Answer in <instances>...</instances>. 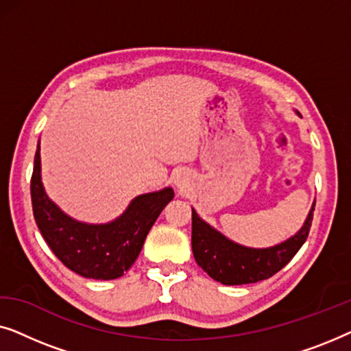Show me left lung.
<instances>
[{
  "mask_svg": "<svg viewBox=\"0 0 351 351\" xmlns=\"http://www.w3.org/2000/svg\"><path fill=\"white\" fill-rule=\"evenodd\" d=\"M313 210L315 203L304 227L287 241L267 249H252L230 241L191 209V249L195 261L213 280L227 286L267 280L286 267L306 241Z\"/></svg>",
  "mask_w": 351,
  "mask_h": 351,
  "instance_id": "8db88e82",
  "label": "left lung"
}]
</instances>
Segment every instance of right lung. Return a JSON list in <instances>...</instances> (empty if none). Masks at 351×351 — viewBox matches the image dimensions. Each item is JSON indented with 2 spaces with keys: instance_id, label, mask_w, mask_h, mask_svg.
<instances>
[{
  "instance_id": "obj_1",
  "label": "right lung",
  "mask_w": 351,
  "mask_h": 351,
  "mask_svg": "<svg viewBox=\"0 0 351 351\" xmlns=\"http://www.w3.org/2000/svg\"><path fill=\"white\" fill-rule=\"evenodd\" d=\"M30 191L33 215L47 246L66 268L93 280L123 276L141 254L158 215L174 198V190L167 186L137 196L126 213L110 223L76 222L62 213L43 189L40 145L35 153Z\"/></svg>"
}]
</instances>
